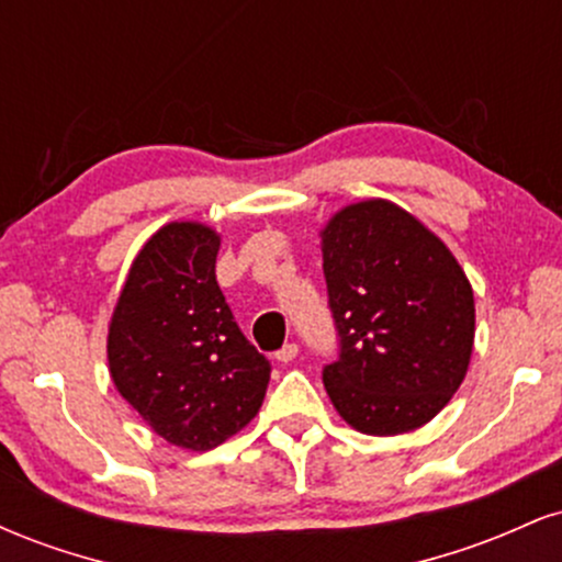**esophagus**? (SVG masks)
<instances>
[{
	"instance_id": "esophagus-1",
	"label": "esophagus",
	"mask_w": 562,
	"mask_h": 562,
	"mask_svg": "<svg viewBox=\"0 0 562 562\" xmlns=\"http://www.w3.org/2000/svg\"><path fill=\"white\" fill-rule=\"evenodd\" d=\"M295 357H299V346H295V344H285V346L280 348V351L274 353V359H277V362H280V364L293 362Z\"/></svg>"
}]
</instances>
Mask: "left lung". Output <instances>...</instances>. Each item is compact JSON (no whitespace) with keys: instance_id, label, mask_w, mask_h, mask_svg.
<instances>
[{"instance_id":"8db88e82","label":"left lung","mask_w":562,"mask_h":562,"mask_svg":"<svg viewBox=\"0 0 562 562\" xmlns=\"http://www.w3.org/2000/svg\"><path fill=\"white\" fill-rule=\"evenodd\" d=\"M338 362L322 372L338 415L370 436L430 423L465 380L475 301L451 250L383 198L359 200L319 232Z\"/></svg>"}]
</instances>
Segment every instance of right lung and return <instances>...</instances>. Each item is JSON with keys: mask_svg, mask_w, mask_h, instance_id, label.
I'll list each match as a JSON object with an SVG mask.
<instances>
[{"mask_svg": "<svg viewBox=\"0 0 562 562\" xmlns=\"http://www.w3.org/2000/svg\"><path fill=\"white\" fill-rule=\"evenodd\" d=\"M218 245L200 222L164 224L132 261L108 327L115 391L164 441L190 451L254 420L272 372L218 290Z\"/></svg>", "mask_w": 562, "mask_h": 562, "instance_id": "add662e5", "label": "right lung"}]
</instances>
